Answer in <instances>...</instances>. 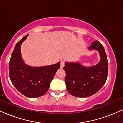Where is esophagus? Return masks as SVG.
<instances>
[{"mask_svg":"<svg viewBox=\"0 0 123 123\" xmlns=\"http://www.w3.org/2000/svg\"><path fill=\"white\" fill-rule=\"evenodd\" d=\"M64 65H65V61L64 60H61V64H60L61 68H62L63 66H64Z\"/></svg>","mask_w":123,"mask_h":123,"instance_id":"1","label":"esophagus"}]
</instances>
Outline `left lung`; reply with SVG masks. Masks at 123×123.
I'll use <instances>...</instances> for the list:
<instances>
[{"instance_id": "obj_1", "label": "left lung", "mask_w": 123, "mask_h": 123, "mask_svg": "<svg viewBox=\"0 0 123 123\" xmlns=\"http://www.w3.org/2000/svg\"><path fill=\"white\" fill-rule=\"evenodd\" d=\"M99 53L100 61L96 65L86 67L79 62H65V83L71 95L85 98L94 95L104 85L108 73V61L105 49L98 41L92 42L88 47Z\"/></svg>"}]
</instances>
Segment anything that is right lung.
Masks as SVG:
<instances>
[{
    "instance_id": "add662e5",
    "label": "right lung",
    "mask_w": 123,
    "mask_h": 123,
    "mask_svg": "<svg viewBox=\"0 0 123 123\" xmlns=\"http://www.w3.org/2000/svg\"><path fill=\"white\" fill-rule=\"evenodd\" d=\"M28 36L22 37L15 45L10 60V78L21 94L29 98H37L48 91L51 81L60 68V62L41 67L25 64L21 57V45Z\"/></svg>"
}]
</instances>
